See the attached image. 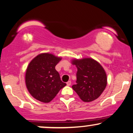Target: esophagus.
I'll use <instances>...</instances> for the list:
<instances>
[{"instance_id": "obj_1", "label": "esophagus", "mask_w": 133, "mask_h": 133, "mask_svg": "<svg viewBox=\"0 0 133 133\" xmlns=\"http://www.w3.org/2000/svg\"><path fill=\"white\" fill-rule=\"evenodd\" d=\"M66 84H67V85H68V86H70V85H71V82H70V81H68V82L66 83Z\"/></svg>"}]
</instances>
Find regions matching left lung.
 Masks as SVG:
<instances>
[{"mask_svg": "<svg viewBox=\"0 0 133 133\" xmlns=\"http://www.w3.org/2000/svg\"><path fill=\"white\" fill-rule=\"evenodd\" d=\"M76 65V85L72 88L85 102H90L100 96L107 85V75L99 63L91 58L74 59Z\"/></svg>", "mask_w": 133, "mask_h": 133, "instance_id": "obj_1", "label": "left lung"}]
</instances>
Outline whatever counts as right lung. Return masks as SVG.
<instances>
[{"label": "right lung", "mask_w": 133, "mask_h": 133, "mask_svg": "<svg viewBox=\"0 0 133 133\" xmlns=\"http://www.w3.org/2000/svg\"><path fill=\"white\" fill-rule=\"evenodd\" d=\"M61 59L53 55L42 53L34 58L26 70V84L35 99L47 103L56 96L66 83L61 81L55 66Z\"/></svg>", "instance_id": "1"}]
</instances>
